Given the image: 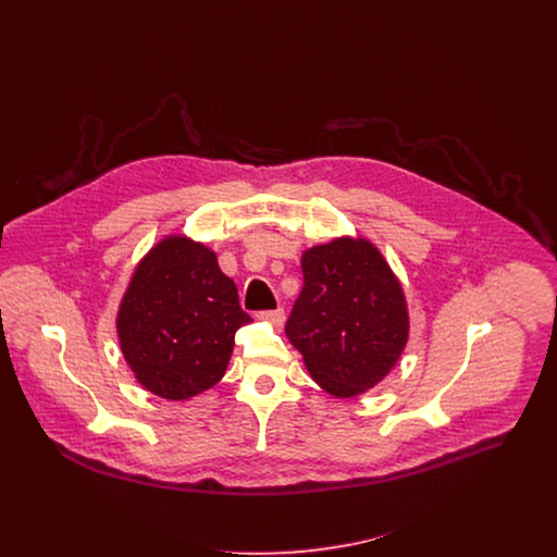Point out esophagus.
I'll use <instances>...</instances> for the list:
<instances>
[{
    "instance_id": "esophagus-1",
    "label": "esophagus",
    "mask_w": 557,
    "mask_h": 557,
    "mask_svg": "<svg viewBox=\"0 0 557 557\" xmlns=\"http://www.w3.org/2000/svg\"><path fill=\"white\" fill-rule=\"evenodd\" d=\"M259 319H263V321H268V323H272V325L281 327V325L285 323V311H283V309H272V311H263V313H259Z\"/></svg>"
}]
</instances>
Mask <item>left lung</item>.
Wrapping results in <instances>:
<instances>
[{
  "instance_id": "1",
  "label": "left lung",
  "mask_w": 557,
  "mask_h": 557,
  "mask_svg": "<svg viewBox=\"0 0 557 557\" xmlns=\"http://www.w3.org/2000/svg\"><path fill=\"white\" fill-rule=\"evenodd\" d=\"M302 292L285 332L319 386L356 397L397 364L407 343L405 296L367 239H332L302 255Z\"/></svg>"
}]
</instances>
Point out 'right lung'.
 I'll return each mask as SVG.
<instances>
[{
    "mask_svg": "<svg viewBox=\"0 0 557 557\" xmlns=\"http://www.w3.org/2000/svg\"><path fill=\"white\" fill-rule=\"evenodd\" d=\"M248 321L238 287L221 272L216 255L175 236L159 242L135 270L117 334L139 384L184 400L221 382L236 332Z\"/></svg>",
    "mask_w": 557,
    "mask_h": 557,
    "instance_id": "add662e5",
    "label": "right lung"
}]
</instances>
